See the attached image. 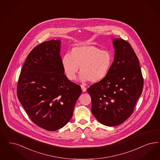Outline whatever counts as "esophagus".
<instances>
[{"instance_id": "esophagus-1", "label": "esophagus", "mask_w": 160, "mask_h": 160, "mask_svg": "<svg viewBox=\"0 0 160 160\" xmlns=\"http://www.w3.org/2000/svg\"><path fill=\"white\" fill-rule=\"evenodd\" d=\"M81 88H82V89L83 90V92H86V88L84 86H83V85H81Z\"/></svg>"}]
</instances>
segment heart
<instances>
[{"label":"heart","mask_w":160,"mask_h":160,"mask_svg":"<svg viewBox=\"0 0 160 160\" xmlns=\"http://www.w3.org/2000/svg\"><path fill=\"white\" fill-rule=\"evenodd\" d=\"M64 74L73 80L80 67V80L92 83L101 81L107 76L112 64V56L107 50L94 45L78 46L71 49L70 55H65L61 61Z\"/></svg>","instance_id":"b5f03b06"}]
</instances>
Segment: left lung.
Instances as JSON below:
<instances>
[{
    "mask_svg": "<svg viewBox=\"0 0 160 160\" xmlns=\"http://www.w3.org/2000/svg\"><path fill=\"white\" fill-rule=\"evenodd\" d=\"M114 59L107 76L87 89L92 112L105 126L113 127L128 118L141 96L143 78L138 58L130 44L114 40Z\"/></svg>",
    "mask_w": 160,
    "mask_h": 160,
    "instance_id": "obj_1",
    "label": "left lung"
}]
</instances>
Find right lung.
Listing matches in <instances>:
<instances>
[{"label": "right lung", "instance_id": "right-lung-1", "mask_svg": "<svg viewBox=\"0 0 160 160\" xmlns=\"http://www.w3.org/2000/svg\"><path fill=\"white\" fill-rule=\"evenodd\" d=\"M60 40H51L34 48L22 66L17 96L34 124L48 131L63 128L72 116L82 93L80 86L64 74Z\"/></svg>", "mask_w": 160, "mask_h": 160}]
</instances>
